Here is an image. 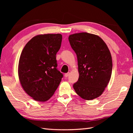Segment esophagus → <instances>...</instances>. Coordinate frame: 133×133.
Returning <instances> with one entry per match:
<instances>
[{
	"mask_svg": "<svg viewBox=\"0 0 133 133\" xmlns=\"http://www.w3.org/2000/svg\"><path fill=\"white\" fill-rule=\"evenodd\" d=\"M69 75H70V72H67L64 74V76H65V77H68Z\"/></svg>",
	"mask_w": 133,
	"mask_h": 133,
	"instance_id": "esophagus-1",
	"label": "esophagus"
}]
</instances>
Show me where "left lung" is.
Wrapping results in <instances>:
<instances>
[{"label":"left lung","mask_w":133,"mask_h":133,"mask_svg":"<svg viewBox=\"0 0 133 133\" xmlns=\"http://www.w3.org/2000/svg\"><path fill=\"white\" fill-rule=\"evenodd\" d=\"M69 41L77 56L79 74L73 87L82 98L94 99L102 94L111 78V54L102 39L92 34H74Z\"/></svg>","instance_id":"left-lung-1"}]
</instances>
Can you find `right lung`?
I'll use <instances>...</instances> for the list:
<instances>
[{
	"label": "right lung",
	"instance_id": "1",
	"mask_svg": "<svg viewBox=\"0 0 133 133\" xmlns=\"http://www.w3.org/2000/svg\"><path fill=\"white\" fill-rule=\"evenodd\" d=\"M62 40L59 34L35 36L21 53L18 66L19 81L24 91L35 101L49 100L63 77L57 69L56 59Z\"/></svg>",
	"mask_w": 133,
	"mask_h": 133
}]
</instances>
